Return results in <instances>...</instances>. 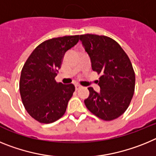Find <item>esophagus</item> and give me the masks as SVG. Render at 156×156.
Segmentation results:
<instances>
[{
    "mask_svg": "<svg viewBox=\"0 0 156 156\" xmlns=\"http://www.w3.org/2000/svg\"><path fill=\"white\" fill-rule=\"evenodd\" d=\"M81 87V86L80 85H79V84H75V88H76V90H79L80 88Z\"/></svg>",
    "mask_w": 156,
    "mask_h": 156,
    "instance_id": "1",
    "label": "esophagus"
}]
</instances>
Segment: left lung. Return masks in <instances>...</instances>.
I'll use <instances>...</instances> for the list:
<instances>
[{
	"label": "left lung",
	"instance_id": "left-lung-1",
	"mask_svg": "<svg viewBox=\"0 0 156 156\" xmlns=\"http://www.w3.org/2000/svg\"><path fill=\"white\" fill-rule=\"evenodd\" d=\"M80 41L91 62L94 71L101 74L99 92L88 87L84 100L87 109L105 121L113 120L124 113L133 98L135 73L130 60L120 45L106 36L83 34Z\"/></svg>",
	"mask_w": 156,
	"mask_h": 156
}]
</instances>
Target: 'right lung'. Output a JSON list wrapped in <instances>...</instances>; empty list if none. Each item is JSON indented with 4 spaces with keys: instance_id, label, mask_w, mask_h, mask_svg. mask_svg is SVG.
<instances>
[{
    "instance_id": "obj_1",
    "label": "right lung",
    "mask_w": 156,
    "mask_h": 156,
    "mask_svg": "<svg viewBox=\"0 0 156 156\" xmlns=\"http://www.w3.org/2000/svg\"><path fill=\"white\" fill-rule=\"evenodd\" d=\"M79 35L44 41L32 52L23 67L19 91L25 108L41 123H51L65 114L75 91L73 84L55 80L65 54L79 41Z\"/></svg>"
}]
</instances>
